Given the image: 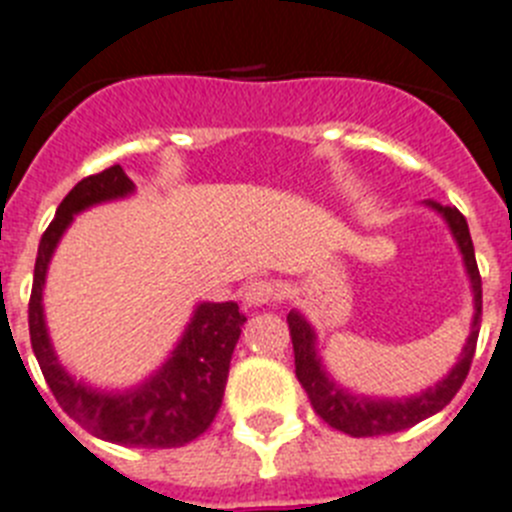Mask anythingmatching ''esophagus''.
<instances>
[{
  "label": "esophagus",
  "instance_id": "obj_1",
  "mask_svg": "<svg viewBox=\"0 0 512 512\" xmlns=\"http://www.w3.org/2000/svg\"><path fill=\"white\" fill-rule=\"evenodd\" d=\"M279 285H274L272 279H251L246 287H243V292H240V300H243V305H248V308H259V305H266V303H274V300H279Z\"/></svg>",
  "mask_w": 512,
  "mask_h": 512
}]
</instances>
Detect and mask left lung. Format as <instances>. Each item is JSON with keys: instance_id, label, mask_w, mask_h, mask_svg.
<instances>
[{"instance_id": "8db88e82", "label": "left lung", "mask_w": 512, "mask_h": 512, "mask_svg": "<svg viewBox=\"0 0 512 512\" xmlns=\"http://www.w3.org/2000/svg\"><path fill=\"white\" fill-rule=\"evenodd\" d=\"M427 207L443 214L448 227H451L453 238H456L458 248L464 253L466 274H469L471 292H474L471 334L466 339L461 360L453 365V370L445 375L443 381H438L427 391L417 393V396H409V399H368V396L344 391L323 370L321 357L316 355V331L310 329V323L300 316L298 310H290V316H287L292 349H295V375H298L300 386L308 393L310 404H313L318 417L326 425L334 427V430L347 432L352 438H373V435L401 432L406 427H414L422 419L432 417V414H438L445 404H451L458 388L464 386L471 360H474L479 323H482V277H479V266H476L469 225H466V217L456 207H443V204L432 202V199L427 202Z\"/></svg>"}]
</instances>
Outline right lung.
<instances>
[{"label":"right lung","mask_w":512,"mask_h":512,"mask_svg":"<svg viewBox=\"0 0 512 512\" xmlns=\"http://www.w3.org/2000/svg\"><path fill=\"white\" fill-rule=\"evenodd\" d=\"M134 191V183L121 165L82 178L56 209L38 246L33 292L28 303L30 344L41 365L48 388L74 422H80L95 438L126 448H178L196 440L217 417L225 396L230 357L238 344L246 316L238 303H199L194 318L183 331L178 347L150 381L131 391H95L74 381L54 355L43 318V282L48 261L54 256L74 214L100 202L121 199Z\"/></svg>","instance_id":"obj_1"}]
</instances>
